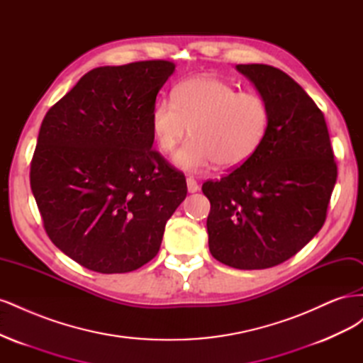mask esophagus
Segmentation results:
<instances>
[{
    "instance_id": "34e87169",
    "label": "esophagus",
    "mask_w": 363,
    "mask_h": 363,
    "mask_svg": "<svg viewBox=\"0 0 363 363\" xmlns=\"http://www.w3.org/2000/svg\"><path fill=\"white\" fill-rule=\"evenodd\" d=\"M186 184H188V191H189L191 194H194V192H196V191L200 189L199 183H196V180H195L194 177H188V179H186Z\"/></svg>"
}]
</instances>
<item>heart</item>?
I'll return each instance as SVG.
<instances>
[{
  "label": "heart",
  "mask_w": 363,
  "mask_h": 363,
  "mask_svg": "<svg viewBox=\"0 0 363 363\" xmlns=\"http://www.w3.org/2000/svg\"><path fill=\"white\" fill-rule=\"evenodd\" d=\"M269 106L256 92H239L233 84L211 75L194 77L162 98L151 112V133L162 152H172L189 128L192 135L174 162L188 171H201L213 162L221 168L245 163L265 139Z\"/></svg>",
  "instance_id": "1"
}]
</instances>
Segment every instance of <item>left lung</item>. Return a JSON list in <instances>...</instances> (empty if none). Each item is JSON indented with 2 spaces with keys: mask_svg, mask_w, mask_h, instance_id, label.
I'll return each instance as SVG.
<instances>
[{
  "mask_svg": "<svg viewBox=\"0 0 363 363\" xmlns=\"http://www.w3.org/2000/svg\"><path fill=\"white\" fill-rule=\"evenodd\" d=\"M265 98L271 121L257 151L219 180L208 250L236 269H265L295 256L320 232L337 177L324 113L294 79L269 65H238Z\"/></svg>",
  "mask_w": 363,
  "mask_h": 363,
  "instance_id": "8db88e82",
  "label": "left lung"
}]
</instances>
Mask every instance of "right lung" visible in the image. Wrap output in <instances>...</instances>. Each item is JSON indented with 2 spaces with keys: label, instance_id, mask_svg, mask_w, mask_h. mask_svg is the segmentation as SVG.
I'll return each instance as SVG.
<instances>
[{
  "label": "right lung",
  "instance_id": "add662e5",
  "mask_svg": "<svg viewBox=\"0 0 363 363\" xmlns=\"http://www.w3.org/2000/svg\"><path fill=\"white\" fill-rule=\"evenodd\" d=\"M175 65L145 60L84 74L42 121L30 186L43 228L65 255L130 272L159 252L188 186L152 148L151 112Z\"/></svg>",
  "mask_w": 363,
  "mask_h": 363
}]
</instances>
